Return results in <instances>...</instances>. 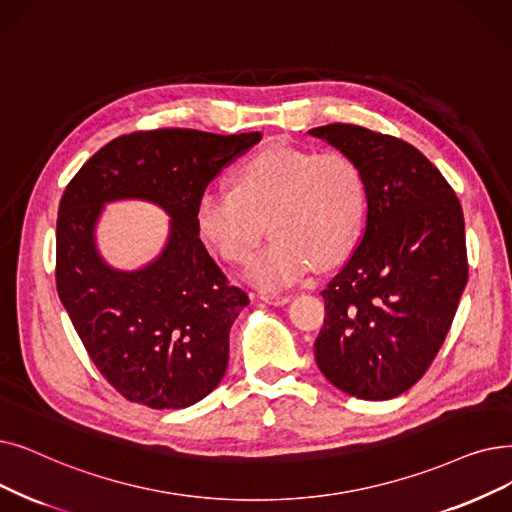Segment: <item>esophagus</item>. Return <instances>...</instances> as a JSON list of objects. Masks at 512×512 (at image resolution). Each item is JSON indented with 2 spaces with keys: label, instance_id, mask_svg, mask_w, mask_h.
<instances>
[{
  "label": "esophagus",
  "instance_id": "1",
  "mask_svg": "<svg viewBox=\"0 0 512 512\" xmlns=\"http://www.w3.org/2000/svg\"><path fill=\"white\" fill-rule=\"evenodd\" d=\"M259 299L265 301V303H270V305H286L293 297L291 295H278V293H263Z\"/></svg>",
  "mask_w": 512,
  "mask_h": 512
}]
</instances>
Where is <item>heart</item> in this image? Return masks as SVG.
Listing matches in <instances>:
<instances>
[{
	"label": "heart",
	"instance_id": "heart-1",
	"mask_svg": "<svg viewBox=\"0 0 512 512\" xmlns=\"http://www.w3.org/2000/svg\"><path fill=\"white\" fill-rule=\"evenodd\" d=\"M232 188H209L196 198L194 228L228 263L249 261L247 278L263 291L299 282L311 265L330 268L358 247L368 219V184L345 152L272 144L240 161Z\"/></svg>",
	"mask_w": 512,
	"mask_h": 512
}]
</instances>
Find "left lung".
<instances>
[{
  "instance_id": "8db88e82",
  "label": "left lung",
  "mask_w": 512,
  "mask_h": 512,
  "mask_svg": "<svg viewBox=\"0 0 512 512\" xmlns=\"http://www.w3.org/2000/svg\"><path fill=\"white\" fill-rule=\"evenodd\" d=\"M358 161L368 184L364 236L328 282L318 368L360 399L420 381L446 341L469 280L456 192L412 144L360 125L309 129Z\"/></svg>"
}]
</instances>
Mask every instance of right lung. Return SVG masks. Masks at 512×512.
I'll return each instance as SVG.
<instances>
[{"label": "right lung", "instance_id": "obj_1", "mask_svg": "<svg viewBox=\"0 0 512 512\" xmlns=\"http://www.w3.org/2000/svg\"><path fill=\"white\" fill-rule=\"evenodd\" d=\"M259 140V131H136L100 148L62 194L58 297L96 368L129 402L188 408L224 379L230 328L249 297L198 238L194 205ZM125 197L159 204L172 217L162 255L133 273L110 269L95 247L103 205Z\"/></svg>", "mask_w": 512, "mask_h": 512}]
</instances>
